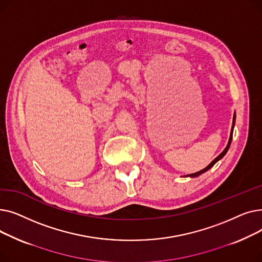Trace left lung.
Masks as SVG:
<instances>
[{
	"mask_svg": "<svg viewBox=\"0 0 262 262\" xmlns=\"http://www.w3.org/2000/svg\"><path fill=\"white\" fill-rule=\"evenodd\" d=\"M235 120H236V115L233 116V119H232V126H231V132H230V136H229V140H228V144H227V146L224 148V150L223 152L220 154L214 160H212L211 162H210V164H208L207 167H206L205 169H203V170H201V171H199V172H196V173H192V174H189V175H186L187 177H198V176H200L201 174H203V173H205L206 171H208L209 169H211L214 164H215V162H217L220 159H222L223 157H224V155L227 153V150H228V148H229V146H230V143H231V139H232V130H233V126H235Z\"/></svg>",
	"mask_w": 262,
	"mask_h": 262,
	"instance_id": "obj_1",
	"label": "left lung"
}]
</instances>
